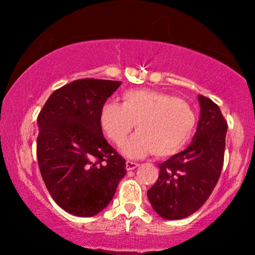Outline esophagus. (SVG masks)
I'll return each instance as SVG.
<instances>
[{
  "instance_id": "1",
  "label": "esophagus",
  "mask_w": 255,
  "mask_h": 255,
  "mask_svg": "<svg viewBox=\"0 0 255 255\" xmlns=\"http://www.w3.org/2000/svg\"><path fill=\"white\" fill-rule=\"evenodd\" d=\"M125 166H127V170H133V169H135L139 166V163L128 160L127 163H125Z\"/></svg>"
}]
</instances>
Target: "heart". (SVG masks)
<instances>
[{"label": "heart", "mask_w": 255, "mask_h": 255, "mask_svg": "<svg viewBox=\"0 0 255 255\" xmlns=\"http://www.w3.org/2000/svg\"><path fill=\"white\" fill-rule=\"evenodd\" d=\"M101 128L114 144L121 145L132 128L138 132L125 142L122 152L130 158L153 153L158 158L175 154L191 137L196 115L179 97L152 89H130L122 104L106 102L100 111Z\"/></svg>", "instance_id": "1"}]
</instances>
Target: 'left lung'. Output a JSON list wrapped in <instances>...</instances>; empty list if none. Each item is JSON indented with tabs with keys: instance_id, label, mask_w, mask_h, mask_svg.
<instances>
[{
	"instance_id": "left-lung-1",
	"label": "left lung",
	"mask_w": 255,
	"mask_h": 255,
	"mask_svg": "<svg viewBox=\"0 0 255 255\" xmlns=\"http://www.w3.org/2000/svg\"><path fill=\"white\" fill-rule=\"evenodd\" d=\"M197 130L184 151L159 163V177L147 191L152 208L165 219L193 215L210 196L224 161L228 124L215 102L198 95Z\"/></svg>"
}]
</instances>
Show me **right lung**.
<instances>
[{
  "instance_id": "add662e5",
  "label": "right lung",
  "mask_w": 255,
  "mask_h": 255,
  "mask_svg": "<svg viewBox=\"0 0 255 255\" xmlns=\"http://www.w3.org/2000/svg\"><path fill=\"white\" fill-rule=\"evenodd\" d=\"M121 83L76 80L55 90L38 115L41 177L55 203L79 217L102 211L127 174L100 124L101 108Z\"/></svg>"
}]
</instances>
